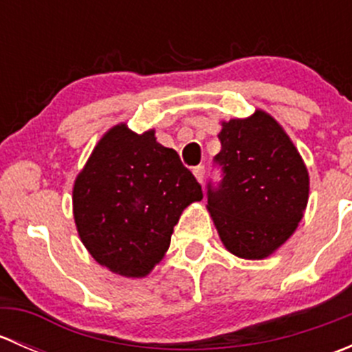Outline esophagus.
<instances>
[{
    "label": "esophagus",
    "mask_w": 352,
    "mask_h": 352,
    "mask_svg": "<svg viewBox=\"0 0 352 352\" xmlns=\"http://www.w3.org/2000/svg\"><path fill=\"white\" fill-rule=\"evenodd\" d=\"M194 175H196V179L199 180V182H204V175H206V168L204 165H197L194 166Z\"/></svg>",
    "instance_id": "obj_1"
}]
</instances>
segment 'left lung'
I'll return each instance as SVG.
<instances>
[{
	"instance_id": "1",
	"label": "left lung",
	"mask_w": 352,
	"mask_h": 352,
	"mask_svg": "<svg viewBox=\"0 0 352 352\" xmlns=\"http://www.w3.org/2000/svg\"><path fill=\"white\" fill-rule=\"evenodd\" d=\"M214 165L221 180L208 184V209L219 239L242 258H264L293 235L308 202V172L283 127L257 110L223 122Z\"/></svg>"
}]
</instances>
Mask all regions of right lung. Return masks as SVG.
Returning a JSON list of instances; mask_svg holds the SVG:
<instances>
[{"label": "right lung", "mask_w": 352, "mask_h": 352, "mask_svg": "<svg viewBox=\"0 0 352 352\" xmlns=\"http://www.w3.org/2000/svg\"><path fill=\"white\" fill-rule=\"evenodd\" d=\"M196 177L153 131L112 127L73 189L78 233L91 257L126 278H143L170 247L184 209L201 201Z\"/></svg>", "instance_id": "obj_1"}]
</instances>
